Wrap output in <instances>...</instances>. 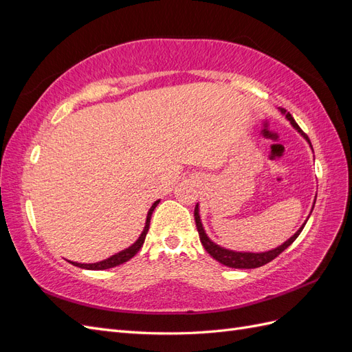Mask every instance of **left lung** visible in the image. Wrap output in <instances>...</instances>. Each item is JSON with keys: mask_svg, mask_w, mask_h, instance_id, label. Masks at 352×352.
<instances>
[{"mask_svg": "<svg viewBox=\"0 0 352 352\" xmlns=\"http://www.w3.org/2000/svg\"><path fill=\"white\" fill-rule=\"evenodd\" d=\"M280 111H282L283 114H286V119L291 122V124L295 127V129L305 138V140L308 141V144L311 145L310 140H308V136L300 129V126L296 124V122L294 120V117H292L289 113H286V110H283V109H280ZM314 204H316V201H314ZM311 211H313V210H311ZM194 217H195L197 229H198V233H199V241H201V243H202V247L206 248V251L211 255L212 258L217 260V261L221 263V264L228 265V267H232V269H255V267H261V265L270 263L272 260H274L276 257H278V255H279L280 252H283V251H285L287 247H289V245L298 238V235H300V233L302 232V229H304V226H305V223H307V221H305L304 225L295 232L294 236H291L286 242H283V243L280 245V247L274 248V250H272V251H265V252H238V251H230V250L219 247V245H216L214 242H212V241L206 235V230H204V228H202V223H201V219H199V208H198V204L195 206Z\"/></svg>", "mask_w": 352, "mask_h": 352, "instance_id": "8db88e82", "label": "left lung"}]
</instances>
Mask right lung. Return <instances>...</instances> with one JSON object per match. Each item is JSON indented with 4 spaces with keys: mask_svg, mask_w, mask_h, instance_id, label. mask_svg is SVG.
<instances>
[{
    "mask_svg": "<svg viewBox=\"0 0 352 352\" xmlns=\"http://www.w3.org/2000/svg\"><path fill=\"white\" fill-rule=\"evenodd\" d=\"M158 202H160V199L155 201L154 204L151 206L150 211H148L146 221H145V228H144V230H142V233H141V236L138 238V241H136L133 245H131L129 248H126V250H123V251H120V252H117V254L111 255V257L107 258V260H102V261L94 263V264H80V263H73V261H70V263H72L73 265H76V267H80V269H88V270H105V269H111V267H116V265H120V264H123V263H126V261H129L132 257H135V254H136L138 251H140L141 247L144 245V241H145V236H146V233H148V229H150L151 214H153V211H154V208L157 207Z\"/></svg>",
    "mask_w": 352,
    "mask_h": 352,
    "instance_id": "1",
    "label": "right lung"
}]
</instances>
